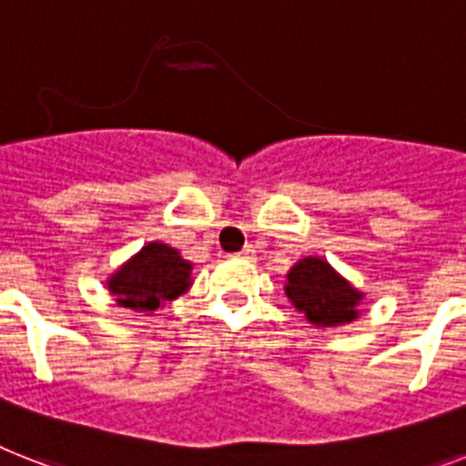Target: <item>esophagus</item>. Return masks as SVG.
Instances as JSON below:
<instances>
[{
    "mask_svg": "<svg viewBox=\"0 0 466 466\" xmlns=\"http://www.w3.org/2000/svg\"><path fill=\"white\" fill-rule=\"evenodd\" d=\"M253 246H244V248H241L239 253H234V256H237V258H246V260H251L253 258Z\"/></svg>",
    "mask_w": 466,
    "mask_h": 466,
    "instance_id": "34e87169",
    "label": "esophagus"
}]
</instances>
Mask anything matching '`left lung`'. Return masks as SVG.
<instances>
[{
	"mask_svg": "<svg viewBox=\"0 0 466 466\" xmlns=\"http://www.w3.org/2000/svg\"><path fill=\"white\" fill-rule=\"evenodd\" d=\"M285 292L294 309L319 328H335L359 319V304L364 299L328 260L316 256L299 260L287 272Z\"/></svg>",
	"mask_w": 466,
	"mask_h": 466,
	"instance_id": "obj_1",
	"label": "left lung"
}]
</instances>
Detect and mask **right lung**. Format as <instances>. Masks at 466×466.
I'll return each mask as SVG.
<instances>
[{"label": "right lung", "instance_id": "obj_1", "mask_svg": "<svg viewBox=\"0 0 466 466\" xmlns=\"http://www.w3.org/2000/svg\"><path fill=\"white\" fill-rule=\"evenodd\" d=\"M194 266L181 253L162 241H150L131 256L107 279V289L116 304L138 313H153L191 287Z\"/></svg>", "mask_w": 466, "mask_h": 466}]
</instances>
